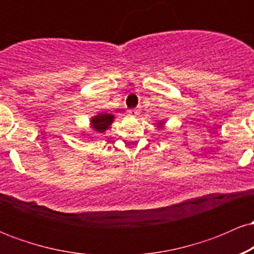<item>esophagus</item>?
Here are the masks:
<instances>
[{
    "instance_id": "1",
    "label": "esophagus",
    "mask_w": 254,
    "mask_h": 254,
    "mask_svg": "<svg viewBox=\"0 0 254 254\" xmlns=\"http://www.w3.org/2000/svg\"><path fill=\"white\" fill-rule=\"evenodd\" d=\"M127 116H130V117H137V116L139 115V110H129L127 111Z\"/></svg>"
}]
</instances>
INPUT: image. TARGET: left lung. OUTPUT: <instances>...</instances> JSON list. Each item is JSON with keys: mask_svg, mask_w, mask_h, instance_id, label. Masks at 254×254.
Masks as SVG:
<instances>
[{"mask_svg": "<svg viewBox=\"0 0 254 254\" xmlns=\"http://www.w3.org/2000/svg\"><path fill=\"white\" fill-rule=\"evenodd\" d=\"M165 123H166V122L164 121V119H160V121H157L156 122V127H157V129H161V127H164V125H165Z\"/></svg>", "mask_w": 254, "mask_h": 254, "instance_id": "obj_1", "label": "left lung"}]
</instances>
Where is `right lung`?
I'll use <instances>...</instances> for the list:
<instances>
[{
    "instance_id": "add662e5",
    "label": "right lung",
    "mask_w": 254,
    "mask_h": 254,
    "mask_svg": "<svg viewBox=\"0 0 254 254\" xmlns=\"http://www.w3.org/2000/svg\"><path fill=\"white\" fill-rule=\"evenodd\" d=\"M113 121H115V115H112V113L99 112L98 115L93 116V117L90 118L89 127L94 131V132L104 133L107 129H110Z\"/></svg>"
}]
</instances>
